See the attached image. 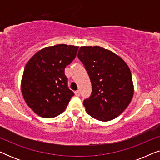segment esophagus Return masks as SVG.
<instances>
[{"label": "esophagus", "mask_w": 160, "mask_h": 160, "mask_svg": "<svg viewBox=\"0 0 160 160\" xmlns=\"http://www.w3.org/2000/svg\"><path fill=\"white\" fill-rule=\"evenodd\" d=\"M75 95H76V96H79V95H80V92H79V90H76V91L75 92Z\"/></svg>", "instance_id": "34e87169"}]
</instances>
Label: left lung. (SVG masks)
<instances>
[{"mask_svg": "<svg viewBox=\"0 0 160 160\" xmlns=\"http://www.w3.org/2000/svg\"><path fill=\"white\" fill-rule=\"evenodd\" d=\"M78 58L92 83V95L83 102L89 115L101 122L111 121L129 106L134 94L130 68L123 59L98 46H84Z\"/></svg>", "mask_w": 160, "mask_h": 160, "instance_id": "obj_1", "label": "left lung"}]
</instances>
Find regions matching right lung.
<instances>
[{"instance_id":"add662e5","label":"right lung","mask_w":160,"mask_h":160,"mask_svg":"<svg viewBox=\"0 0 160 160\" xmlns=\"http://www.w3.org/2000/svg\"><path fill=\"white\" fill-rule=\"evenodd\" d=\"M78 47L58 44L36 52L26 64L21 81L28 106L43 118H53L67 108L74 93L68 87L65 68L76 56Z\"/></svg>"}]
</instances>
